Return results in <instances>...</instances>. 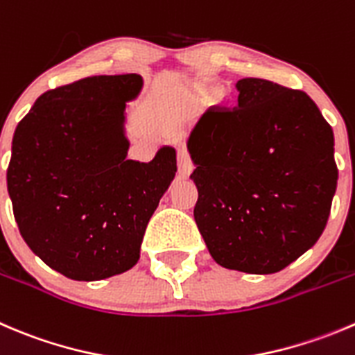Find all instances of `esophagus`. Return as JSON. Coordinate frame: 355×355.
I'll return each instance as SVG.
<instances>
[{"label":"esophagus","mask_w":355,"mask_h":355,"mask_svg":"<svg viewBox=\"0 0 355 355\" xmlns=\"http://www.w3.org/2000/svg\"><path fill=\"white\" fill-rule=\"evenodd\" d=\"M177 163H178V173H180V177H189V175L192 173L194 164H192L191 156H189V153L184 149V147H178Z\"/></svg>","instance_id":"obj_1"}]
</instances>
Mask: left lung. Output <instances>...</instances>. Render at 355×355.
Wrapping results in <instances>:
<instances>
[{
    "instance_id": "8db88e82",
    "label": "left lung",
    "mask_w": 355,
    "mask_h": 355,
    "mask_svg": "<svg viewBox=\"0 0 355 355\" xmlns=\"http://www.w3.org/2000/svg\"><path fill=\"white\" fill-rule=\"evenodd\" d=\"M237 107H209L189 133L194 218L225 269L274 274L314 246L336 191L333 130L305 92L236 83Z\"/></svg>"
}]
</instances>
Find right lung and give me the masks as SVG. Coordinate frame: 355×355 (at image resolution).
Listing matches in <instances>:
<instances>
[{
	"label": "right lung",
	"instance_id": "obj_1",
	"mask_svg": "<svg viewBox=\"0 0 355 355\" xmlns=\"http://www.w3.org/2000/svg\"><path fill=\"white\" fill-rule=\"evenodd\" d=\"M140 74L92 76L48 90L17 125L6 185L20 234L48 267L74 281L126 272L177 171L173 147L126 159V102Z\"/></svg>",
	"mask_w": 355,
	"mask_h": 355
}]
</instances>
